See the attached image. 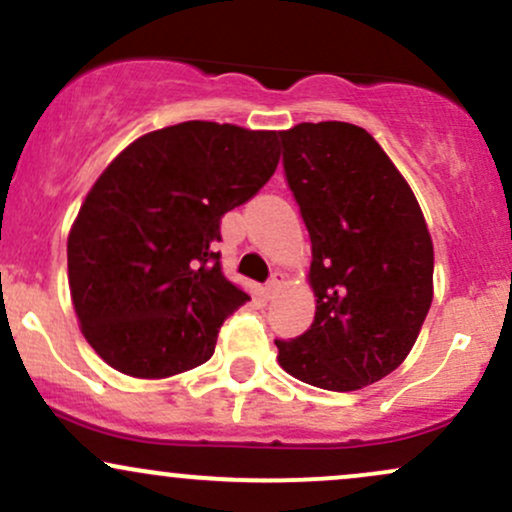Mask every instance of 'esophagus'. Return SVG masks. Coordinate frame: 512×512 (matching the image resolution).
<instances>
[{"mask_svg":"<svg viewBox=\"0 0 512 512\" xmlns=\"http://www.w3.org/2000/svg\"><path fill=\"white\" fill-rule=\"evenodd\" d=\"M281 284H284V274L274 272L272 276H269V281H267V293H269V296H272L274 291H279Z\"/></svg>","mask_w":512,"mask_h":512,"instance_id":"34e87169","label":"esophagus"}]
</instances>
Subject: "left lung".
Here are the masks:
<instances>
[{"instance_id": "left-lung-1", "label": "left lung", "mask_w": 512, "mask_h": 512, "mask_svg": "<svg viewBox=\"0 0 512 512\" xmlns=\"http://www.w3.org/2000/svg\"><path fill=\"white\" fill-rule=\"evenodd\" d=\"M284 175L313 245L315 320L274 339L301 383L361 390L390 375L433 301V243L414 192L363 127L301 122L279 132Z\"/></svg>"}]
</instances>
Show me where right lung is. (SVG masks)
<instances>
[{
  "label": "right lung",
  "mask_w": 512,
  "mask_h": 512,
  "mask_svg": "<svg viewBox=\"0 0 512 512\" xmlns=\"http://www.w3.org/2000/svg\"><path fill=\"white\" fill-rule=\"evenodd\" d=\"M279 132L190 120L132 142L91 187L67 240L86 342L132 378H168L214 354L248 301L221 272V216L267 185Z\"/></svg>",
  "instance_id": "1"
}]
</instances>
